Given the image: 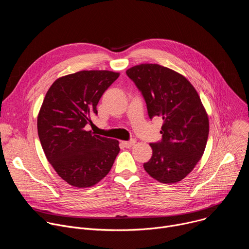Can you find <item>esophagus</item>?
<instances>
[{
  "mask_svg": "<svg viewBox=\"0 0 249 249\" xmlns=\"http://www.w3.org/2000/svg\"><path fill=\"white\" fill-rule=\"evenodd\" d=\"M135 143H136V140H134V139H132V140H130V141H124V142H122L123 146L126 147V148H131L132 146L135 145Z\"/></svg>",
  "mask_w": 249,
  "mask_h": 249,
  "instance_id": "1",
  "label": "esophagus"
}]
</instances>
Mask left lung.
<instances>
[{
    "mask_svg": "<svg viewBox=\"0 0 249 249\" xmlns=\"http://www.w3.org/2000/svg\"><path fill=\"white\" fill-rule=\"evenodd\" d=\"M126 74L143 95L150 119L163 120L161 140L151 143L153 156L145 170L161 183L188 175L206 148L209 119L193 86L180 74L158 64H141Z\"/></svg>",
    "mask_w": 249,
    "mask_h": 249,
    "instance_id": "obj_1",
    "label": "left lung"
}]
</instances>
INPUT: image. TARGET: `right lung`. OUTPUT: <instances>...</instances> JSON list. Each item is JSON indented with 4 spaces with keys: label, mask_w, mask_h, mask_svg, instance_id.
<instances>
[{
    "label": "right lung",
    "mask_w": 249,
    "mask_h": 249,
    "mask_svg": "<svg viewBox=\"0 0 249 249\" xmlns=\"http://www.w3.org/2000/svg\"><path fill=\"white\" fill-rule=\"evenodd\" d=\"M118 73L81 71L55 81L37 118L42 149L62 179L76 187H89L106 176L120 151L117 140L87 130L96 105Z\"/></svg>",
    "instance_id": "obj_1"
}]
</instances>
